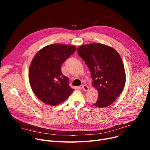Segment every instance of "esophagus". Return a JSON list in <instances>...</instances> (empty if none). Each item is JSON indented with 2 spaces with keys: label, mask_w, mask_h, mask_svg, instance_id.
Segmentation results:
<instances>
[{
  "label": "esophagus",
  "mask_w": 150,
  "mask_h": 150,
  "mask_svg": "<svg viewBox=\"0 0 150 150\" xmlns=\"http://www.w3.org/2000/svg\"><path fill=\"white\" fill-rule=\"evenodd\" d=\"M81 88H82V89L84 91H88V89H89V87L88 86H86V84H83L82 86H81Z\"/></svg>",
  "instance_id": "34e87169"
}]
</instances>
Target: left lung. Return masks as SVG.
Returning <instances> with one entry per match:
<instances>
[{
    "label": "left lung",
    "instance_id": "obj_1",
    "mask_svg": "<svg viewBox=\"0 0 150 150\" xmlns=\"http://www.w3.org/2000/svg\"><path fill=\"white\" fill-rule=\"evenodd\" d=\"M77 52L88 66L92 84L98 92V99L93 105L105 108L112 104L121 94L126 81L120 54L112 47L98 43L81 45Z\"/></svg>",
    "mask_w": 150,
    "mask_h": 150
}]
</instances>
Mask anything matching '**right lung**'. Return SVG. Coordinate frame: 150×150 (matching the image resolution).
Listing matches in <instances>:
<instances>
[{
    "mask_svg": "<svg viewBox=\"0 0 150 150\" xmlns=\"http://www.w3.org/2000/svg\"><path fill=\"white\" fill-rule=\"evenodd\" d=\"M75 50L73 45L51 44L39 50L33 58L29 69V81L36 96L43 103L57 105L74 91L61 69Z\"/></svg>",
    "mask_w": 150,
    "mask_h": 150,
    "instance_id": "obj_1",
    "label": "right lung"
}]
</instances>
